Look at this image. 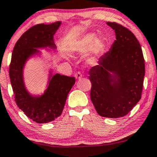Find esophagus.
<instances>
[{"mask_svg": "<svg viewBox=\"0 0 157 157\" xmlns=\"http://www.w3.org/2000/svg\"><path fill=\"white\" fill-rule=\"evenodd\" d=\"M75 78L77 79V80H80V79L81 78V77H82V75H81V73H80V72H77V73L75 74Z\"/></svg>", "mask_w": 157, "mask_h": 157, "instance_id": "obj_1", "label": "esophagus"}]
</instances>
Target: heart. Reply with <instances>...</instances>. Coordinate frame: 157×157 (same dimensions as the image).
Wrapping results in <instances>:
<instances>
[{
	"instance_id": "heart-1",
	"label": "heart",
	"mask_w": 157,
	"mask_h": 157,
	"mask_svg": "<svg viewBox=\"0 0 157 157\" xmlns=\"http://www.w3.org/2000/svg\"><path fill=\"white\" fill-rule=\"evenodd\" d=\"M103 49V41L96 37L94 33H88L73 43L70 47L71 52L77 54H84L90 50L88 60L91 61L101 53Z\"/></svg>"
}]
</instances>
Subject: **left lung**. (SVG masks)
Segmentation results:
<instances>
[{"label": "left lung", "instance_id": "1", "mask_svg": "<svg viewBox=\"0 0 157 157\" xmlns=\"http://www.w3.org/2000/svg\"><path fill=\"white\" fill-rule=\"evenodd\" d=\"M116 33L108 52L89 71L90 99L99 116L116 118L140 101L145 76L143 51L135 36L116 22H107Z\"/></svg>", "mask_w": 157, "mask_h": 157}]
</instances>
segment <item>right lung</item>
<instances>
[{
    "label": "right lung",
    "mask_w": 157,
    "mask_h": 157,
    "mask_svg": "<svg viewBox=\"0 0 157 157\" xmlns=\"http://www.w3.org/2000/svg\"><path fill=\"white\" fill-rule=\"evenodd\" d=\"M61 25L58 21L39 24L28 29L15 44L9 67V77L17 105L28 118L39 124L52 121L61 115L67 96L75 83L74 77L49 71L47 88L41 95L28 91L24 82V69L30 58L40 56L38 49H56L53 36Z\"/></svg>",
    "instance_id": "obj_1"
}]
</instances>
